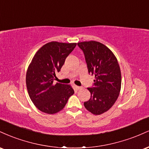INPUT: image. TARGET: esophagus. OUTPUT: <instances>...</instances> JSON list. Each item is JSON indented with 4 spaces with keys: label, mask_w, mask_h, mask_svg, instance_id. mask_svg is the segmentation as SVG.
<instances>
[{
    "label": "esophagus",
    "mask_w": 149,
    "mask_h": 149,
    "mask_svg": "<svg viewBox=\"0 0 149 149\" xmlns=\"http://www.w3.org/2000/svg\"><path fill=\"white\" fill-rule=\"evenodd\" d=\"M73 87H74V89H75V90H80V89H81V88H80V87H79V86H77V85H73Z\"/></svg>",
    "instance_id": "1"
}]
</instances>
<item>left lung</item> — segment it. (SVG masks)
<instances>
[{"mask_svg":"<svg viewBox=\"0 0 149 149\" xmlns=\"http://www.w3.org/2000/svg\"><path fill=\"white\" fill-rule=\"evenodd\" d=\"M84 53L89 73L95 75L94 85L88 90L91 97L84 102L85 109L95 115L113 107L121 88L120 69L116 56L104 44L91 40L78 42Z\"/></svg>","mask_w":149,"mask_h":149,"instance_id":"1","label":"left lung"}]
</instances>
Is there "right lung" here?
Returning a JSON list of instances; mask_svg holds the SVG:
<instances>
[{
    "label": "right lung",
    "instance_id": "obj_1",
    "mask_svg": "<svg viewBox=\"0 0 149 149\" xmlns=\"http://www.w3.org/2000/svg\"><path fill=\"white\" fill-rule=\"evenodd\" d=\"M76 46V43L49 42L40 47L32 59L26 71V83L30 99L42 112L54 114L60 111L74 94L70 85L53 82Z\"/></svg>",
    "mask_w": 149,
    "mask_h": 149
}]
</instances>
